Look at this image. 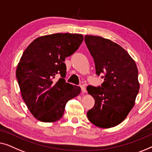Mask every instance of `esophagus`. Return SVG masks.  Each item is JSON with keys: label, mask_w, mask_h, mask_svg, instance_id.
<instances>
[{"label": "esophagus", "mask_w": 152, "mask_h": 152, "mask_svg": "<svg viewBox=\"0 0 152 152\" xmlns=\"http://www.w3.org/2000/svg\"><path fill=\"white\" fill-rule=\"evenodd\" d=\"M80 88H81V90H82V91L83 93H86V87H85V85H80Z\"/></svg>", "instance_id": "obj_1"}]
</instances>
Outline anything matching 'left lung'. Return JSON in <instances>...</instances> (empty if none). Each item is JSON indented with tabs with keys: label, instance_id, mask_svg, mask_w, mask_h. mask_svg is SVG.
<instances>
[{
	"label": "left lung",
	"instance_id": "left-lung-1",
	"mask_svg": "<svg viewBox=\"0 0 152 152\" xmlns=\"http://www.w3.org/2000/svg\"><path fill=\"white\" fill-rule=\"evenodd\" d=\"M85 41L93 57L96 73L104 74L101 87L88 86L95 100L87 113L89 121L100 128H111L126 118L135 104L140 85L134 59L118 44L100 36L86 35Z\"/></svg>",
	"mask_w": 152,
	"mask_h": 152
}]
</instances>
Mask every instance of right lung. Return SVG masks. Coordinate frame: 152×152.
Masks as SVG:
<instances>
[{"mask_svg": "<svg viewBox=\"0 0 152 152\" xmlns=\"http://www.w3.org/2000/svg\"><path fill=\"white\" fill-rule=\"evenodd\" d=\"M83 40L78 34L58 33L36 38L24 51L16 72L21 96L29 112L45 123L62 118L68 100L80 93V87L65 82V58ZM61 78L53 79L57 74Z\"/></svg>", "mask_w": 152, "mask_h": 152, "instance_id": "right-lung-1", "label": "right lung"}]
</instances>
